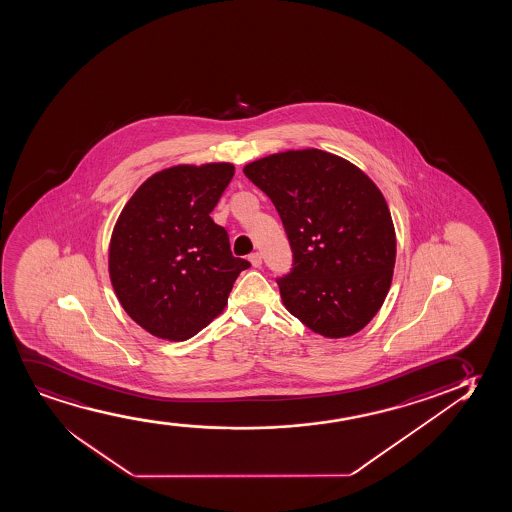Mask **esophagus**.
I'll list each match as a JSON object with an SVG mask.
<instances>
[{
    "mask_svg": "<svg viewBox=\"0 0 512 512\" xmlns=\"http://www.w3.org/2000/svg\"><path fill=\"white\" fill-rule=\"evenodd\" d=\"M249 261H251V265H253L254 268H261V263H263V259H261V254L259 253L251 254Z\"/></svg>",
    "mask_w": 512,
    "mask_h": 512,
    "instance_id": "esophagus-1",
    "label": "esophagus"
}]
</instances>
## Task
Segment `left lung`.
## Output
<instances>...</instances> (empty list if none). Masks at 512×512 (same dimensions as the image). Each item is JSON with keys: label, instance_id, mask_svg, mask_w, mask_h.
I'll return each instance as SVG.
<instances>
[{"label": "left lung", "instance_id": "1", "mask_svg": "<svg viewBox=\"0 0 512 512\" xmlns=\"http://www.w3.org/2000/svg\"><path fill=\"white\" fill-rule=\"evenodd\" d=\"M277 207L291 242L284 306L308 329L337 339L362 330L388 296L395 225L376 183L343 157L287 150L244 168Z\"/></svg>", "mask_w": 512, "mask_h": 512}]
</instances>
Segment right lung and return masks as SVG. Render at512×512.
I'll return each instance as SVG.
<instances>
[{
    "label": "right lung",
    "instance_id": "obj_1",
    "mask_svg": "<svg viewBox=\"0 0 512 512\" xmlns=\"http://www.w3.org/2000/svg\"><path fill=\"white\" fill-rule=\"evenodd\" d=\"M233 173L230 162L162 169L117 218L110 282L124 311L152 336H195L225 310L233 282L251 266L233 258L227 230L209 216Z\"/></svg>",
    "mask_w": 512,
    "mask_h": 512
}]
</instances>
